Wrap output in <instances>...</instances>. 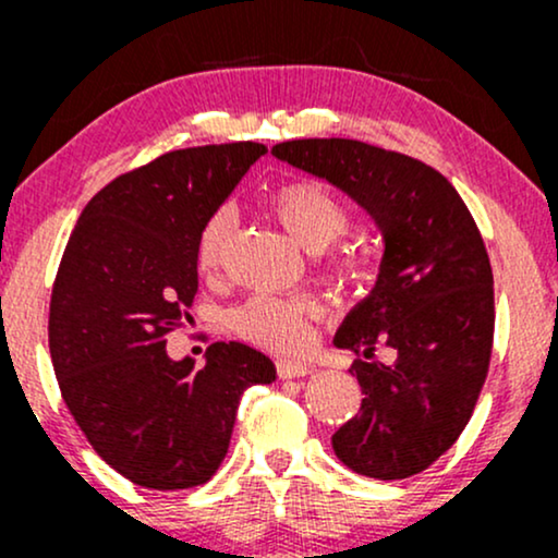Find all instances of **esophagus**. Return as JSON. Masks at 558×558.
<instances>
[{"label": "esophagus", "mask_w": 558, "mask_h": 558, "mask_svg": "<svg viewBox=\"0 0 558 558\" xmlns=\"http://www.w3.org/2000/svg\"><path fill=\"white\" fill-rule=\"evenodd\" d=\"M278 377H283V380H291V377H304L312 373V367L306 362H296V360H278Z\"/></svg>", "instance_id": "obj_1"}]
</instances>
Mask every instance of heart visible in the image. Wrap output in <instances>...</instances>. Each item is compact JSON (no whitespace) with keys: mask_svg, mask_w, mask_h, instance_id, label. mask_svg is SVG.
Segmentation results:
<instances>
[{"mask_svg":"<svg viewBox=\"0 0 558 558\" xmlns=\"http://www.w3.org/2000/svg\"><path fill=\"white\" fill-rule=\"evenodd\" d=\"M270 204L288 233L310 252H323L349 228V207L328 185L312 178H293L270 194ZM230 233V209H215L204 220L196 239V265L202 272L220 267ZM343 275H364L369 259L364 254H345L336 262ZM323 312V304L310 293L257 291L230 312V328L243 341L267 351H296L306 338V325Z\"/></svg>","mask_w":558,"mask_h":558,"instance_id":"b5f03b06","label":"heart"}]
</instances>
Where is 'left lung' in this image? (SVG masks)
I'll use <instances>...</instances> for the list:
<instances>
[{
  "label": "left lung",
  "instance_id": "left-lung-1",
  "mask_svg": "<svg viewBox=\"0 0 558 558\" xmlns=\"http://www.w3.org/2000/svg\"><path fill=\"white\" fill-rule=\"evenodd\" d=\"M272 155L338 185L380 228L377 283L332 338L360 356L349 373L364 393L332 451L364 477L417 475L457 444L488 377L496 310L483 235L457 189L414 157L354 138L283 141ZM377 344L393 363L374 360Z\"/></svg>",
  "mask_w": 558,
  "mask_h": 558
}]
</instances>
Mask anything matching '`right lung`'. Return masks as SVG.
Masks as SVG:
<instances>
[{"label": "right lung", "mask_w": 558, "mask_h": 558, "mask_svg": "<svg viewBox=\"0 0 558 558\" xmlns=\"http://www.w3.org/2000/svg\"><path fill=\"white\" fill-rule=\"evenodd\" d=\"M265 151H168L107 183L70 233L49 304L54 375L94 451L141 488L207 483L243 390L275 380V364L239 341L209 345L202 369L165 351L198 291V230Z\"/></svg>", "instance_id": "1"}]
</instances>
